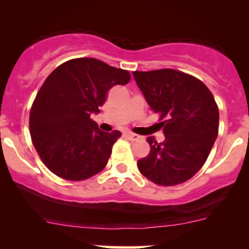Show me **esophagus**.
Instances as JSON below:
<instances>
[{"label":"esophagus","mask_w":249,"mask_h":249,"mask_svg":"<svg viewBox=\"0 0 249 249\" xmlns=\"http://www.w3.org/2000/svg\"><path fill=\"white\" fill-rule=\"evenodd\" d=\"M125 137H126L127 139H130V141H132V142L139 141V139H141V136H138V134L132 133V132H125Z\"/></svg>","instance_id":"1"}]
</instances>
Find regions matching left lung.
<instances>
[{
	"label": "left lung",
	"mask_w": 249,
	"mask_h": 249,
	"mask_svg": "<svg viewBox=\"0 0 249 249\" xmlns=\"http://www.w3.org/2000/svg\"><path fill=\"white\" fill-rule=\"evenodd\" d=\"M137 85L156 113L165 141L146 139L150 153L138 160L144 177L160 186H174L196 174L219 132V108L200 79L173 69L133 71Z\"/></svg>",
	"instance_id": "left-lung-1"
}]
</instances>
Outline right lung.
<instances>
[{
  "label": "right lung",
  "instance_id": "right-lung-1",
  "mask_svg": "<svg viewBox=\"0 0 249 249\" xmlns=\"http://www.w3.org/2000/svg\"><path fill=\"white\" fill-rule=\"evenodd\" d=\"M127 70L96 58H73L57 67L37 92L30 110V136L53 174L71 181L91 178L107 166L119 131L103 132L90 118L108 90L130 82Z\"/></svg>",
  "mask_w": 249,
  "mask_h": 249
}]
</instances>
